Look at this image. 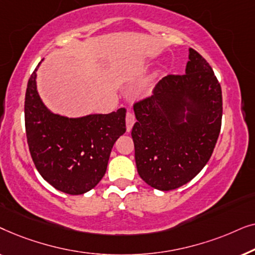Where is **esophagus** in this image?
<instances>
[{
    "instance_id": "1",
    "label": "esophagus",
    "mask_w": 255,
    "mask_h": 255,
    "mask_svg": "<svg viewBox=\"0 0 255 255\" xmlns=\"http://www.w3.org/2000/svg\"><path fill=\"white\" fill-rule=\"evenodd\" d=\"M134 122H135V118L133 116V114L128 111V113L127 114V117H125V123H127V131L128 132H130L132 130V127H133Z\"/></svg>"
}]
</instances>
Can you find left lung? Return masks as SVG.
Returning <instances> with one entry per match:
<instances>
[{"label":"left lung","mask_w":255,"mask_h":255,"mask_svg":"<svg viewBox=\"0 0 255 255\" xmlns=\"http://www.w3.org/2000/svg\"><path fill=\"white\" fill-rule=\"evenodd\" d=\"M182 75H168L134 106L132 128L139 176L158 190L193 180L214 152L222 125V89L207 60L189 48Z\"/></svg>","instance_id":"8db88e82"}]
</instances>
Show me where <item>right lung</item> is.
<instances>
[{
  "instance_id": "add662e5",
  "label": "right lung",
  "mask_w": 255,
  "mask_h": 255,
  "mask_svg": "<svg viewBox=\"0 0 255 255\" xmlns=\"http://www.w3.org/2000/svg\"><path fill=\"white\" fill-rule=\"evenodd\" d=\"M41 61L27 82L24 106L31 156L43 179L55 189L85 194L102 180L113 146L127 131L125 109L81 117L52 113L37 89Z\"/></svg>"
}]
</instances>
